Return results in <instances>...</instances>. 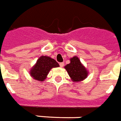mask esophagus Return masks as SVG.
<instances>
[{
  "label": "esophagus",
  "mask_w": 121,
  "mask_h": 121,
  "mask_svg": "<svg viewBox=\"0 0 121 121\" xmlns=\"http://www.w3.org/2000/svg\"><path fill=\"white\" fill-rule=\"evenodd\" d=\"M60 65L61 67H63V66H64V63L62 62V63H60Z\"/></svg>",
  "instance_id": "1"
}]
</instances>
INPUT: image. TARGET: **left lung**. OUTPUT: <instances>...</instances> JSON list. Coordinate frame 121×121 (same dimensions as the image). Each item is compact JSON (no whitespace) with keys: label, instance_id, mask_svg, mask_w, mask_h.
<instances>
[{"label":"left lung","instance_id":"left-lung-1","mask_svg":"<svg viewBox=\"0 0 121 121\" xmlns=\"http://www.w3.org/2000/svg\"><path fill=\"white\" fill-rule=\"evenodd\" d=\"M70 63L65 66V69L71 78V80L75 82H79L88 76V71L81 63L78 57L74 56L70 59Z\"/></svg>","mask_w":121,"mask_h":121}]
</instances>
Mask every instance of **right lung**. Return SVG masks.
Masks as SVG:
<instances>
[{"label":"right lung","mask_w":121,"mask_h":121,"mask_svg":"<svg viewBox=\"0 0 121 121\" xmlns=\"http://www.w3.org/2000/svg\"><path fill=\"white\" fill-rule=\"evenodd\" d=\"M60 65L56 60L51 57L42 56L38 58L36 63L30 70V75L36 80L40 81H44L47 74L51 69L58 67Z\"/></svg>","instance_id":"1"}]
</instances>
